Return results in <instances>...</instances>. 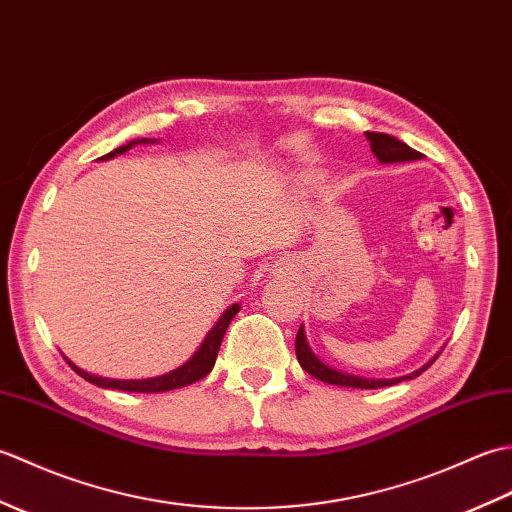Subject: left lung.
I'll return each mask as SVG.
<instances>
[{"label":"left lung","mask_w":512,"mask_h":512,"mask_svg":"<svg viewBox=\"0 0 512 512\" xmlns=\"http://www.w3.org/2000/svg\"><path fill=\"white\" fill-rule=\"evenodd\" d=\"M367 140H369V147H372V154L380 160V162H407V160H420L422 154L416 149H411L409 145L402 143V140L389 136V134H380V132H365ZM295 352H297V361L299 365L306 369V372L314 378L323 380V383H330V385H339V387H358V389H378V387H389V385H396L400 380H407V378H416L420 376L424 369L429 365H433L438 356H433L431 361L416 369L413 374L407 376H400V378H361V376H350V374H343V372H336V369L328 367L323 361H319L314 352L310 350V345L306 341V332H303V325L297 332V341H295Z\"/></svg>","instance_id":"8db88e82"}]
</instances>
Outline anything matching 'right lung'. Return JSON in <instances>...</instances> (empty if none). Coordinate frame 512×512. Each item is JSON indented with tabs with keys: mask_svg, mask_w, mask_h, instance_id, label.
<instances>
[{
	"mask_svg": "<svg viewBox=\"0 0 512 512\" xmlns=\"http://www.w3.org/2000/svg\"><path fill=\"white\" fill-rule=\"evenodd\" d=\"M136 143H154V140H147V138L132 140V143H127L123 147L110 151V154H105L103 160L114 158L118 154H125V151L132 149V145H136ZM237 312H239V303H235V306H231V308H226V312L222 314L220 321H217L213 328H211V332L206 334V339L198 347V352H195L189 358V361L184 363V365H180L178 369H173V372H169L165 376H158V378H147V380H112V378H101V376H92L88 372H83V369L76 367L72 361H68V358H65V361H68V365L74 369L76 374L88 380V383L96 385V387L118 389V391H138V394H156V391L178 389V387L195 383V380H200V378H204L206 374L211 372L213 365H215L217 352H220L224 332H226L228 323L233 321V317H235Z\"/></svg>",
	"mask_w": 512,
	"mask_h": 512,
	"instance_id": "add662e5",
	"label": "right lung"
}]
</instances>
